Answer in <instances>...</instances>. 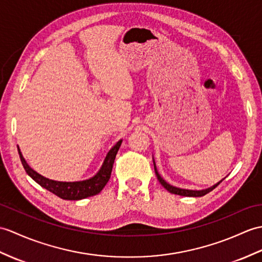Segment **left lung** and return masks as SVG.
Returning <instances> with one entry per match:
<instances>
[{
  "instance_id": "left-lung-1",
  "label": "left lung",
  "mask_w": 262,
  "mask_h": 262,
  "mask_svg": "<svg viewBox=\"0 0 262 262\" xmlns=\"http://www.w3.org/2000/svg\"><path fill=\"white\" fill-rule=\"evenodd\" d=\"M154 168H155V174H156V178H157V180L160 181V183L166 188V190L168 191V192H171V193H173V194H178V195H183V196H194V198H198V196H203V195H205V194H208L209 192H211L212 190H214V188L221 183L222 181H220L219 182V183H216L215 185H213V186H211V187H209V188H205V190H201V191H192V190H184V188H179V187H175V186H172V185H169L168 183H166L165 181H164L161 176H160V174L157 173V171H156V167H155V165H154Z\"/></svg>"
}]
</instances>
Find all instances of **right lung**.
Wrapping results in <instances>:
<instances>
[{
	"mask_svg": "<svg viewBox=\"0 0 262 262\" xmlns=\"http://www.w3.org/2000/svg\"><path fill=\"white\" fill-rule=\"evenodd\" d=\"M120 144L121 141H119L111 150H109L100 171L97 173L94 178L80 182H58L49 180L45 178V176H42L39 173L33 171V169L28 165L26 160L23 159L19 147H17V150H19L22 165L24 169H26V172L31 176L39 185L47 188L48 191L53 193L54 195H57L63 200H82L98 194L108 183V181L111 179L112 175L115 157H116L117 151L120 147Z\"/></svg>",
	"mask_w": 262,
	"mask_h": 262,
	"instance_id": "right-lung-1",
	"label": "right lung"
}]
</instances>
